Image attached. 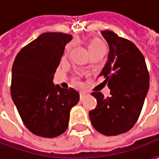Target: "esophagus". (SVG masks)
<instances>
[{"label":"esophagus","mask_w":159,"mask_h":159,"mask_svg":"<svg viewBox=\"0 0 159 159\" xmlns=\"http://www.w3.org/2000/svg\"><path fill=\"white\" fill-rule=\"evenodd\" d=\"M88 96H89V94H88V93H83V92L80 93V100H84V99H85V98H86V97H88Z\"/></svg>","instance_id":"1"}]
</instances>
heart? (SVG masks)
Wrapping results in <instances>:
<instances>
[{"mask_svg": "<svg viewBox=\"0 0 159 159\" xmlns=\"http://www.w3.org/2000/svg\"><path fill=\"white\" fill-rule=\"evenodd\" d=\"M101 48H105L104 43L100 40L99 39H93L89 42V49L90 51H93V50H96V49Z\"/></svg>", "mask_w": 159, "mask_h": 159, "instance_id": "obj_1", "label": "heart"}]
</instances>
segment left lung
<instances>
[{"label":"left lung","instance_id":"1","mask_svg":"<svg viewBox=\"0 0 159 159\" xmlns=\"http://www.w3.org/2000/svg\"><path fill=\"white\" fill-rule=\"evenodd\" d=\"M101 35L109 46L106 65L100 76L111 90L105 98L100 92H93L97 100L89 118L95 129L111 136L129 131L139 118L149 89L150 76L144 56L133 42L111 30Z\"/></svg>","mask_w":159,"mask_h":159}]
</instances>
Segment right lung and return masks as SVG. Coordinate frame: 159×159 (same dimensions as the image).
I'll use <instances>...</instances> for the list:
<instances>
[{
    "label": "right lung",
    "instance_id": "1",
    "mask_svg": "<svg viewBox=\"0 0 159 159\" xmlns=\"http://www.w3.org/2000/svg\"><path fill=\"white\" fill-rule=\"evenodd\" d=\"M71 39L63 33L42 34L20 50L12 65V101L26 128L38 136L53 138L66 132L70 109L79 101L76 90L52 83Z\"/></svg>",
    "mask_w": 159,
    "mask_h": 159
}]
</instances>
